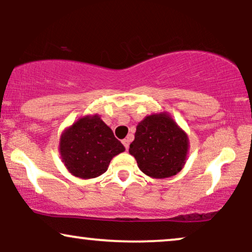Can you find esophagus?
Wrapping results in <instances>:
<instances>
[{"label":"esophagus","instance_id":"esophagus-1","mask_svg":"<svg viewBox=\"0 0 252 252\" xmlns=\"http://www.w3.org/2000/svg\"><path fill=\"white\" fill-rule=\"evenodd\" d=\"M129 142H130V139H128V137H127V139H124L123 140V144H124V147H125L126 150H128Z\"/></svg>","mask_w":252,"mask_h":252}]
</instances>
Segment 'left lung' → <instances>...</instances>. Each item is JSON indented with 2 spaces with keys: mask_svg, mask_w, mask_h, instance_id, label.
I'll return each mask as SVG.
<instances>
[{
  "mask_svg": "<svg viewBox=\"0 0 252 252\" xmlns=\"http://www.w3.org/2000/svg\"><path fill=\"white\" fill-rule=\"evenodd\" d=\"M188 149L187 133L163 111L147 116L137 124L129 154L148 177L165 179L173 177L184 168Z\"/></svg>",
  "mask_w": 252,
  "mask_h": 252,
  "instance_id": "1",
  "label": "left lung"
}]
</instances>
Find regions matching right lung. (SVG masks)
Here are the masks:
<instances>
[{
  "mask_svg": "<svg viewBox=\"0 0 252 252\" xmlns=\"http://www.w3.org/2000/svg\"><path fill=\"white\" fill-rule=\"evenodd\" d=\"M62 161L80 179H93L108 170L111 159L125 151L112 129L98 115L84 116L64 129L60 139Z\"/></svg>",
  "mask_w": 252,
  "mask_h": 252,
  "instance_id": "right-lung-1",
  "label": "right lung"
}]
</instances>
